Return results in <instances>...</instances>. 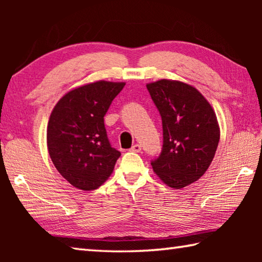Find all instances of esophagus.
Segmentation results:
<instances>
[{"label":"esophagus","instance_id":"obj_1","mask_svg":"<svg viewBox=\"0 0 262 262\" xmlns=\"http://www.w3.org/2000/svg\"><path fill=\"white\" fill-rule=\"evenodd\" d=\"M130 151H133V152H140L141 151V145L140 144H134L130 148Z\"/></svg>","mask_w":262,"mask_h":262}]
</instances>
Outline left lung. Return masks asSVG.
I'll list each match as a JSON object with an SVG mask.
<instances>
[{
	"mask_svg": "<svg viewBox=\"0 0 262 262\" xmlns=\"http://www.w3.org/2000/svg\"><path fill=\"white\" fill-rule=\"evenodd\" d=\"M147 89L163 122V149L152 170L168 187L184 188L200 179L214 159L221 135L215 111L187 83L159 79Z\"/></svg>",
	"mask_w": 262,
	"mask_h": 262,
	"instance_id": "obj_1",
	"label": "left lung"
}]
</instances>
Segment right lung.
<instances>
[{
  "instance_id": "1",
  "label": "right lung",
  "mask_w": 262,
  "mask_h": 262,
  "mask_svg": "<svg viewBox=\"0 0 262 262\" xmlns=\"http://www.w3.org/2000/svg\"><path fill=\"white\" fill-rule=\"evenodd\" d=\"M125 82L97 81L61 97L47 125V149L59 173L74 187L94 190L110 178L120 152L111 147L104 117Z\"/></svg>"
}]
</instances>
